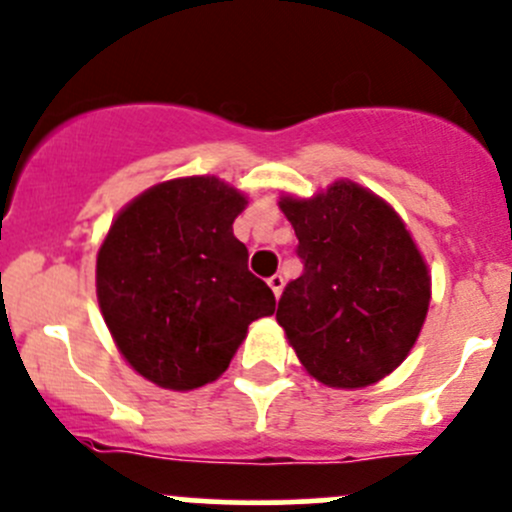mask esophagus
I'll use <instances>...</instances> for the list:
<instances>
[{"label":"esophagus","mask_w":512,"mask_h":512,"mask_svg":"<svg viewBox=\"0 0 512 512\" xmlns=\"http://www.w3.org/2000/svg\"><path fill=\"white\" fill-rule=\"evenodd\" d=\"M267 284H270L274 297H279V294H282V287H284V277L282 274H272V277L267 279Z\"/></svg>","instance_id":"esophagus-1"}]
</instances>
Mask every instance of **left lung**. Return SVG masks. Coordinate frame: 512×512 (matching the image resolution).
Here are the masks:
<instances>
[{"mask_svg": "<svg viewBox=\"0 0 512 512\" xmlns=\"http://www.w3.org/2000/svg\"><path fill=\"white\" fill-rule=\"evenodd\" d=\"M297 233L301 277L284 287L277 321L311 378L368 387L412 351L432 277L402 218L353 181L311 198H279Z\"/></svg>", "mask_w": 512, "mask_h": 512, "instance_id": "1", "label": "left lung"}]
</instances>
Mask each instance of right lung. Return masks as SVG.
Returning a JSON list of instances; mask_svg holds the SVG:
<instances>
[{"mask_svg": "<svg viewBox=\"0 0 512 512\" xmlns=\"http://www.w3.org/2000/svg\"><path fill=\"white\" fill-rule=\"evenodd\" d=\"M247 198L215 176L152 186L120 211L98 252V301L117 348L142 378L193 390L228 370L247 326L274 314L247 270L233 220Z\"/></svg>", "mask_w": 512, "mask_h": 512, "instance_id": "add662e5", "label": "right lung"}]
</instances>
